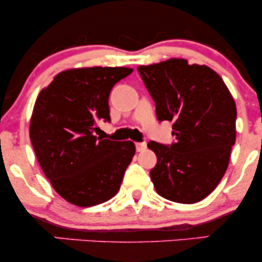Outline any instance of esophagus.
Masks as SVG:
<instances>
[{
  "label": "esophagus",
  "instance_id": "34e87169",
  "mask_svg": "<svg viewBox=\"0 0 262 262\" xmlns=\"http://www.w3.org/2000/svg\"><path fill=\"white\" fill-rule=\"evenodd\" d=\"M135 148H137V151H143L146 148L145 141H141V143H135Z\"/></svg>",
  "mask_w": 262,
  "mask_h": 262
}]
</instances>
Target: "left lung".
<instances>
[{
	"label": "left lung",
	"mask_w": 262,
	"mask_h": 262,
	"mask_svg": "<svg viewBox=\"0 0 262 262\" xmlns=\"http://www.w3.org/2000/svg\"><path fill=\"white\" fill-rule=\"evenodd\" d=\"M159 122H173L171 145L149 141L158 161L150 171L161 197L191 204L221 182L235 144L236 107L222 77L185 59L138 68Z\"/></svg>",
	"instance_id": "obj_1"
}]
</instances>
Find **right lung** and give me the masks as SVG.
I'll return each mask as SVG.
<instances>
[{
	"label": "right lung",
	"instance_id": "add662e5",
	"mask_svg": "<svg viewBox=\"0 0 262 262\" xmlns=\"http://www.w3.org/2000/svg\"><path fill=\"white\" fill-rule=\"evenodd\" d=\"M133 73L129 68L62 71L41 90L29 137L41 170L68 202L91 207L117 194L135 154L132 141L95 137L98 122H111V90Z\"/></svg>",
	"mask_w": 262,
	"mask_h": 262
}]
</instances>
